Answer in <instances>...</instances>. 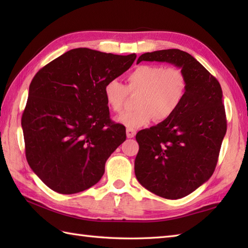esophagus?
<instances>
[{"instance_id": "obj_1", "label": "esophagus", "mask_w": 248, "mask_h": 248, "mask_svg": "<svg viewBox=\"0 0 248 248\" xmlns=\"http://www.w3.org/2000/svg\"><path fill=\"white\" fill-rule=\"evenodd\" d=\"M135 134H136V131L134 129H131V128L127 129V138L128 139H133Z\"/></svg>"}]
</instances>
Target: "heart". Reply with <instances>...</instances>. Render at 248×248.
<instances>
[{
    "label": "heart",
    "instance_id": "1",
    "mask_svg": "<svg viewBox=\"0 0 248 248\" xmlns=\"http://www.w3.org/2000/svg\"><path fill=\"white\" fill-rule=\"evenodd\" d=\"M128 89L140 93L136 109L118 116L116 120L128 128H139L150 121L164 123L180 108L187 91L186 73L175 66L145 64L135 67L127 76ZM127 88L117 80H109L103 93L109 109L120 113L124 109Z\"/></svg>",
    "mask_w": 248,
    "mask_h": 248
}]
</instances>
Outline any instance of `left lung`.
Instances as JSON below:
<instances>
[{
	"label": "left lung",
	"mask_w": 248,
	"mask_h": 248,
	"mask_svg": "<svg viewBox=\"0 0 248 248\" xmlns=\"http://www.w3.org/2000/svg\"><path fill=\"white\" fill-rule=\"evenodd\" d=\"M165 62L181 68L187 91L172 117L136 134L140 145L134 171L145 188L179 199L207 182L217 166L227 130L218 81L186 52L178 49L141 54L140 62Z\"/></svg>",
	"instance_id": "obj_1"
}]
</instances>
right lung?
I'll use <instances>...</instances> for the list:
<instances>
[{
	"instance_id": "1",
	"label": "right lung",
	"mask_w": 248,
	"mask_h": 248,
	"mask_svg": "<svg viewBox=\"0 0 248 248\" xmlns=\"http://www.w3.org/2000/svg\"><path fill=\"white\" fill-rule=\"evenodd\" d=\"M135 59L78 48L36 73L21 125L26 160L46 186L76 194L102 178L105 162L127 138L109 118L103 87Z\"/></svg>"
}]
</instances>
